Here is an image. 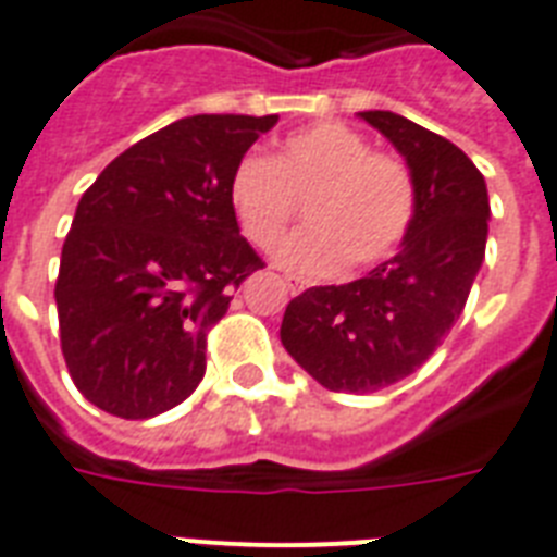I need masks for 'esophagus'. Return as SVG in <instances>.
<instances>
[{
    "mask_svg": "<svg viewBox=\"0 0 557 557\" xmlns=\"http://www.w3.org/2000/svg\"><path fill=\"white\" fill-rule=\"evenodd\" d=\"M283 286H286V289H289L292 295H298V292H304V283H300V280H295V277L283 280Z\"/></svg>",
    "mask_w": 557,
    "mask_h": 557,
    "instance_id": "34e87169",
    "label": "esophagus"
}]
</instances>
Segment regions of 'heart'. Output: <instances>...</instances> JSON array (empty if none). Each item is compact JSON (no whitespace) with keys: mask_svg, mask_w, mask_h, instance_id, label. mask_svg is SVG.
Masks as SVG:
<instances>
[{"mask_svg":"<svg viewBox=\"0 0 557 557\" xmlns=\"http://www.w3.org/2000/svg\"><path fill=\"white\" fill-rule=\"evenodd\" d=\"M300 203L307 230L277 262L300 277H331L345 259L369 268L393 257L416 212L413 174L398 156L372 152L345 123H315L280 144L274 159L247 156L230 176V209L259 250L286 238Z\"/></svg>","mask_w":557,"mask_h":557,"instance_id":"1","label":"heart"}]
</instances>
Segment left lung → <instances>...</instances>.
<instances>
[{
    "instance_id": "obj_1",
    "label": "left lung",
    "mask_w": 557,
    "mask_h": 557,
    "mask_svg": "<svg viewBox=\"0 0 557 557\" xmlns=\"http://www.w3.org/2000/svg\"><path fill=\"white\" fill-rule=\"evenodd\" d=\"M405 156L416 212L398 253L366 277L292 300L280 342L333 393H377L443 345L487 247V183L467 152L395 111H360Z\"/></svg>"
}]
</instances>
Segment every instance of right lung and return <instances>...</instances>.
<instances>
[{
    "mask_svg": "<svg viewBox=\"0 0 557 557\" xmlns=\"http://www.w3.org/2000/svg\"><path fill=\"white\" fill-rule=\"evenodd\" d=\"M277 114H195L132 144L82 195L61 247V351L90 405L171 410L206 372V333L262 268L230 209V176Z\"/></svg>",
    "mask_w": 557,
    "mask_h": 557,
    "instance_id": "1",
    "label": "right lung"
}]
</instances>
